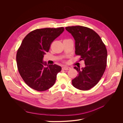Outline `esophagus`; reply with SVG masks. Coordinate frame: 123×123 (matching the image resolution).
Wrapping results in <instances>:
<instances>
[{
  "instance_id": "obj_1",
  "label": "esophagus",
  "mask_w": 123,
  "mask_h": 123,
  "mask_svg": "<svg viewBox=\"0 0 123 123\" xmlns=\"http://www.w3.org/2000/svg\"><path fill=\"white\" fill-rule=\"evenodd\" d=\"M71 69L70 67H63L62 68V70H70Z\"/></svg>"
}]
</instances>
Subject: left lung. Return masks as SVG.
I'll return each mask as SVG.
<instances>
[{
  "mask_svg": "<svg viewBox=\"0 0 123 123\" xmlns=\"http://www.w3.org/2000/svg\"><path fill=\"white\" fill-rule=\"evenodd\" d=\"M75 40V54L80 55V61L85 67L80 69L74 67L79 72L72 80L73 86L81 90H88L98 83L105 72L107 51L99 36L93 30L83 26L66 27Z\"/></svg>",
  "mask_w": 123,
  "mask_h": 123,
  "instance_id": "left-lung-1",
  "label": "left lung"
}]
</instances>
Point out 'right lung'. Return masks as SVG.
Masks as SVG:
<instances>
[{
  "label": "right lung",
  "instance_id": "obj_1",
  "mask_svg": "<svg viewBox=\"0 0 123 123\" xmlns=\"http://www.w3.org/2000/svg\"><path fill=\"white\" fill-rule=\"evenodd\" d=\"M64 30V27L36 29L23 39L16 55L17 65L22 79L30 88L43 91L55 84L61 67L48 65L43 59L51 43Z\"/></svg>",
  "mask_w": 123,
  "mask_h": 123
}]
</instances>
